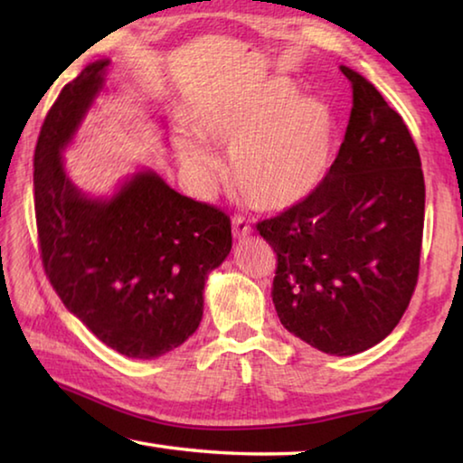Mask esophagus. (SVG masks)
Masks as SVG:
<instances>
[{"mask_svg": "<svg viewBox=\"0 0 463 463\" xmlns=\"http://www.w3.org/2000/svg\"><path fill=\"white\" fill-rule=\"evenodd\" d=\"M232 232H234V237H237V239L247 237V234H250V222L247 221L245 216L234 214L232 216Z\"/></svg>", "mask_w": 463, "mask_h": 463, "instance_id": "34e87169", "label": "esophagus"}]
</instances>
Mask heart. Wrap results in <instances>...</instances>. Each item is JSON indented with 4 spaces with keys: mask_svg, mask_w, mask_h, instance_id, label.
I'll use <instances>...</instances> for the list:
<instances>
[{
    "mask_svg": "<svg viewBox=\"0 0 463 463\" xmlns=\"http://www.w3.org/2000/svg\"><path fill=\"white\" fill-rule=\"evenodd\" d=\"M203 132L232 146V182L263 210H284L307 200L331 163V112L317 99L296 101L288 85H269L255 96L218 106L203 118ZM185 148L202 167L216 163L200 140H187Z\"/></svg>",
    "mask_w": 463,
    "mask_h": 463,
    "instance_id": "obj_1",
    "label": "heart"
}]
</instances>
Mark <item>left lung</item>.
I'll use <instances>...</instances> for the list:
<instances>
[{
    "mask_svg": "<svg viewBox=\"0 0 463 463\" xmlns=\"http://www.w3.org/2000/svg\"><path fill=\"white\" fill-rule=\"evenodd\" d=\"M354 88L347 132L307 200L257 231L276 250L271 298L289 333L331 355H355L394 331L419 279L425 177L419 148L373 85Z\"/></svg>",
    "mask_w": 463,
    "mask_h": 463,
    "instance_id": "left-lung-1",
    "label": "left lung"
}]
</instances>
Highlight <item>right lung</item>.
<instances>
[{"instance_id": "1", "label": "right lung", "mask_w": 463, "mask_h": 463, "mask_svg": "<svg viewBox=\"0 0 463 463\" xmlns=\"http://www.w3.org/2000/svg\"><path fill=\"white\" fill-rule=\"evenodd\" d=\"M96 61L61 90L34 151V213L43 268L69 312L122 355L153 359L200 326L208 273L231 253V218L153 174L112 198L69 182L61 151L104 85Z\"/></svg>"}]
</instances>
